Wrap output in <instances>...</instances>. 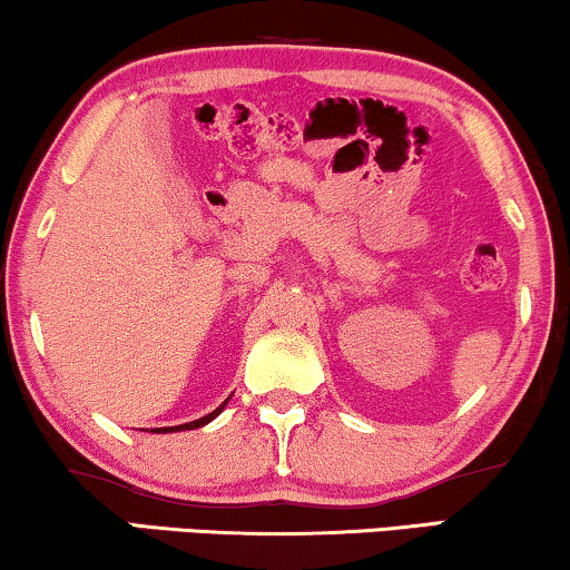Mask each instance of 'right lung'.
I'll return each instance as SVG.
<instances>
[{"mask_svg":"<svg viewBox=\"0 0 570 570\" xmlns=\"http://www.w3.org/2000/svg\"><path fill=\"white\" fill-rule=\"evenodd\" d=\"M225 404H228V400H225V402L220 404V407L213 410V412H209V415H205V417H199V420H191V423H184V425H174V428H155L153 433H176V431H194V428H202V425H207L209 420H215L217 415H220Z\"/></svg>","mask_w":570,"mask_h":570,"instance_id":"obj_1","label":"right lung"}]
</instances>
